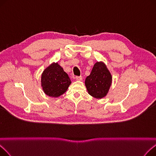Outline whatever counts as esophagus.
Here are the masks:
<instances>
[{
    "label": "esophagus",
    "mask_w": 156,
    "mask_h": 156,
    "mask_svg": "<svg viewBox=\"0 0 156 156\" xmlns=\"http://www.w3.org/2000/svg\"><path fill=\"white\" fill-rule=\"evenodd\" d=\"M76 80L78 81H81L82 80V76H76Z\"/></svg>",
    "instance_id": "esophagus-1"
}]
</instances>
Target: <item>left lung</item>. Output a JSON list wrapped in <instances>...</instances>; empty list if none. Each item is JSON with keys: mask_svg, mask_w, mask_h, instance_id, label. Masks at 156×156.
Listing matches in <instances>:
<instances>
[{"mask_svg": "<svg viewBox=\"0 0 156 156\" xmlns=\"http://www.w3.org/2000/svg\"><path fill=\"white\" fill-rule=\"evenodd\" d=\"M111 83V73L102 62H96L90 75L85 79L88 93L97 99H101L107 95Z\"/></svg>", "mask_w": 156, "mask_h": 156, "instance_id": "obj_1", "label": "left lung"}]
</instances>
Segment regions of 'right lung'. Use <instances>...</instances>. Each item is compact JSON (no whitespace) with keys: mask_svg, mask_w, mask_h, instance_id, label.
Wrapping results in <instances>:
<instances>
[{"mask_svg":"<svg viewBox=\"0 0 156 156\" xmlns=\"http://www.w3.org/2000/svg\"><path fill=\"white\" fill-rule=\"evenodd\" d=\"M41 82L46 95L57 97L66 92L71 81L58 63L54 62L44 71Z\"/></svg>","mask_w":156,"mask_h":156,"instance_id":"add662e5","label":"right lung"}]
</instances>
